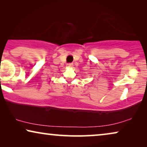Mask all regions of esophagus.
<instances>
[{"mask_svg": "<svg viewBox=\"0 0 147 147\" xmlns=\"http://www.w3.org/2000/svg\"><path fill=\"white\" fill-rule=\"evenodd\" d=\"M67 67H72V66H73V63H67Z\"/></svg>", "mask_w": 147, "mask_h": 147, "instance_id": "34e87169", "label": "esophagus"}]
</instances>
